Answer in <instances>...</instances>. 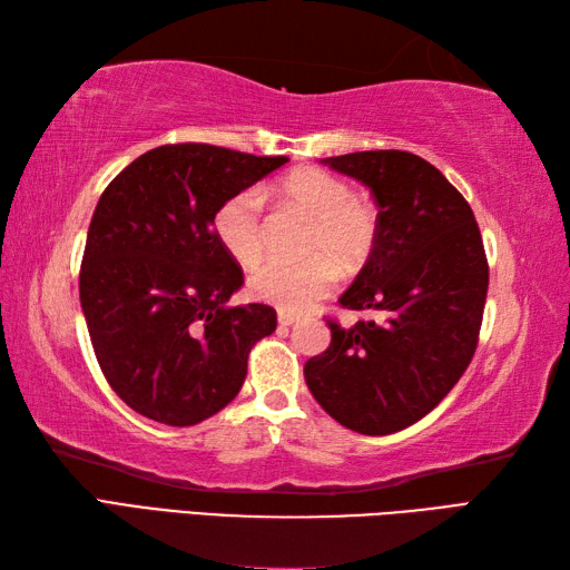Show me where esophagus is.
I'll return each instance as SVG.
<instances>
[{"label":"esophagus","instance_id":"esophagus-1","mask_svg":"<svg viewBox=\"0 0 570 570\" xmlns=\"http://www.w3.org/2000/svg\"><path fill=\"white\" fill-rule=\"evenodd\" d=\"M294 323H296L294 316H288V313H278V325H282V328H288V325Z\"/></svg>","mask_w":570,"mask_h":570}]
</instances>
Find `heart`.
<instances>
[{
	"label": "heart",
	"instance_id": "1",
	"mask_svg": "<svg viewBox=\"0 0 570 570\" xmlns=\"http://www.w3.org/2000/svg\"><path fill=\"white\" fill-rule=\"evenodd\" d=\"M276 193L313 220L304 247L311 259L304 264H262L249 278V292L284 313H304L331 292L335 266L330 259L345 269L365 262L377 225L374 213L353 198L345 180L323 168H294L278 180ZM213 229L220 247L237 264L252 266L259 262L264 249L262 193L247 188L229 196L215 210Z\"/></svg>",
	"mask_w": 570,
	"mask_h": 570
}]
</instances>
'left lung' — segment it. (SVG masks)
I'll list each match as a JSON object with an SVG mask.
<instances>
[{"mask_svg": "<svg viewBox=\"0 0 570 570\" xmlns=\"http://www.w3.org/2000/svg\"><path fill=\"white\" fill-rule=\"evenodd\" d=\"M367 186L377 203L370 257L343 308L384 321L331 325V347L304 367L316 402L345 429L390 435L441 404L478 347L488 259L468 200L409 151L321 159Z\"/></svg>", "mask_w": 570, "mask_h": 570, "instance_id": "1", "label": "left lung"}]
</instances>
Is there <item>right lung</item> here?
I'll return each instance as SVG.
<instances>
[{
	"label": "right lung",
	"mask_w": 570,
	"mask_h": 570,
	"mask_svg": "<svg viewBox=\"0 0 570 570\" xmlns=\"http://www.w3.org/2000/svg\"><path fill=\"white\" fill-rule=\"evenodd\" d=\"M286 161L168 144L141 154L100 196L80 308L102 374L141 416L166 426L210 419L242 390L254 343L276 331L272 306H227L245 278L213 217Z\"/></svg>",
	"instance_id": "1"
}]
</instances>
